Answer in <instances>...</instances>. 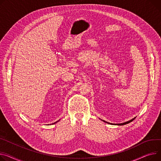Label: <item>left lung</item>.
<instances>
[{
    "mask_svg": "<svg viewBox=\"0 0 161 161\" xmlns=\"http://www.w3.org/2000/svg\"><path fill=\"white\" fill-rule=\"evenodd\" d=\"M135 119V118H134V119H131V120H130V121H127V122H124V123H121V124H112V123H109V122H105V120H102V121H103L104 122H106V123H108V124H114V125H125V124H129V123H130L131 122H132L134 119Z\"/></svg>",
    "mask_w": 161,
    "mask_h": 161,
    "instance_id": "1",
    "label": "left lung"
}]
</instances>
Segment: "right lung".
<instances>
[{
	"instance_id": "right-lung-1",
	"label": "right lung",
	"mask_w": 161,
	"mask_h": 161,
	"mask_svg": "<svg viewBox=\"0 0 161 161\" xmlns=\"http://www.w3.org/2000/svg\"><path fill=\"white\" fill-rule=\"evenodd\" d=\"M56 122H55V123H54V124H56Z\"/></svg>"
}]
</instances>
